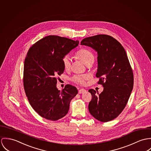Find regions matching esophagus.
Here are the masks:
<instances>
[{"label":"esophagus","instance_id":"esophagus-1","mask_svg":"<svg viewBox=\"0 0 151 151\" xmlns=\"http://www.w3.org/2000/svg\"><path fill=\"white\" fill-rule=\"evenodd\" d=\"M86 91V90L85 89H84V88H81V89H80V90H79L78 93H79V94H83L84 93H85Z\"/></svg>","mask_w":151,"mask_h":151}]
</instances>
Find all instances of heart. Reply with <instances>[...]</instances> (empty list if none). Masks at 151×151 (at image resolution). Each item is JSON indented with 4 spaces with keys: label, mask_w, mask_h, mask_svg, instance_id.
Instances as JSON below:
<instances>
[{
    "label": "heart",
    "mask_w": 151,
    "mask_h": 151,
    "mask_svg": "<svg viewBox=\"0 0 151 151\" xmlns=\"http://www.w3.org/2000/svg\"><path fill=\"white\" fill-rule=\"evenodd\" d=\"M77 57L86 65L92 64L94 61V55L91 51L86 49H82L79 51L76 54ZM63 64L64 68L68 70L70 68L71 59L69 55H66L63 58ZM88 79V76L86 75H74L71 80L75 83L84 85L86 81Z\"/></svg>",
    "instance_id": "b5f03b06"
}]
</instances>
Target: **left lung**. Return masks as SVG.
Segmentation results:
<instances>
[{
    "mask_svg": "<svg viewBox=\"0 0 151 151\" xmlns=\"http://www.w3.org/2000/svg\"><path fill=\"white\" fill-rule=\"evenodd\" d=\"M81 44L97 51L96 77L98 84L104 87L100 94L94 89L88 90L92 96L88 111L99 121H111L123 111L133 88V72L126 52L116 39L107 35L84 38Z\"/></svg>",
    "mask_w": 151,
    "mask_h": 151,
    "instance_id": "left-lung-1",
    "label": "left lung"
}]
</instances>
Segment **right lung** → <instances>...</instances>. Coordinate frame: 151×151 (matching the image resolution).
Masks as SVG:
<instances>
[{"label":"right lung","instance_id":"1","mask_svg":"<svg viewBox=\"0 0 151 151\" xmlns=\"http://www.w3.org/2000/svg\"><path fill=\"white\" fill-rule=\"evenodd\" d=\"M78 45V40L49 35L28 51L24 65V90L31 106L41 117L55 121L67 114L70 102L78 91L70 84L60 91L56 84L64 70L63 58Z\"/></svg>","mask_w":151,"mask_h":151}]
</instances>
